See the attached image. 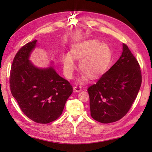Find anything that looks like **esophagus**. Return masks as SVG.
I'll use <instances>...</instances> for the list:
<instances>
[{
	"instance_id": "34e87169",
	"label": "esophagus",
	"mask_w": 152,
	"mask_h": 152,
	"mask_svg": "<svg viewBox=\"0 0 152 152\" xmlns=\"http://www.w3.org/2000/svg\"><path fill=\"white\" fill-rule=\"evenodd\" d=\"M74 91H75V92H80V91H82L81 87H80V86H75V87H74Z\"/></svg>"
}]
</instances>
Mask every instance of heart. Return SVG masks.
Listing matches in <instances>:
<instances>
[{
    "mask_svg": "<svg viewBox=\"0 0 152 152\" xmlns=\"http://www.w3.org/2000/svg\"><path fill=\"white\" fill-rule=\"evenodd\" d=\"M70 52L61 56L63 72L68 78H72L76 69L74 59L80 61L79 68L83 71L79 79L80 83H84L88 76L95 79L102 75L107 70L112 57L108 45L95 39L83 40L74 45Z\"/></svg>",
    "mask_w": 152,
    "mask_h": 152,
    "instance_id": "b5f03b06",
    "label": "heart"
}]
</instances>
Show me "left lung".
I'll list each match as a JSON object with an SVG mask.
<instances>
[{
  "mask_svg": "<svg viewBox=\"0 0 152 152\" xmlns=\"http://www.w3.org/2000/svg\"><path fill=\"white\" fill-rule=\"evenodd\" d=\"M140 65L127 45L119 59L88 89L91 117L102 124L121 119L129 110L141 86Z\"/></svg>",
  "mask_w": 152,
  "mask_h": 152,
  "instance_id": "obj_1",
  "label": "left lung"
}]
</instances>
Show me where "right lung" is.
Masks as SVG:
<instances>
[{
	"label": "right lung",
	"mask_w": 152,
	"mask_h": 152,
	"mask_svg": "<svg viewBox=\"0 0 152 152\" xmlns=\"http://www.w3.org/2000/svg\"><path fill=\"white\" fill-rule=\"evenodd\" d=\"M37 40L23 46L13 61L10 86L22 112L38 124H48L61 115L68 98L72 93L70 83L58 74L51 62L38 68L29 60Z\"/></svg>",
	"instance_id": "right-lung-1"
}]
</instances>
